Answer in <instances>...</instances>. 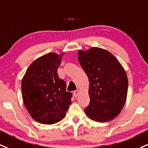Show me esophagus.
<instances>
[{
	"instance_id": "obj_1",
	"label": "esophagus",
	"mask_w": 148,
	"mask_h": 148,
	"mask_svg": "<svg viewBox=\"0 0 148 148\" xmlns=\"http://www.w3.org/2000/svg\"><path fill=\"white\" fill-rule=\"evenodd\" d=\"M79 93H80L79 90H75V91L74 92V96L75 97H77L78 95H79Z\"/></svg>"
}]
</instances>
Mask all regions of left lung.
I'll list each match as a JSON object with an SVG mask.
<instances>
[{
    "label": "left lung",
    "mask_w": 148,
    "mask_h": 148,
    "mask_svg": "<svg viewBox=\"0 0 148 148\" xmlns=\"http://www.w3.org/2000/svg\"><path fill=\"white\" fill-rule=\"evenodd\" d=\"M78 58L90 81V102L85 114L97 122L112 120L127 98L128 81L123 67L114 55L99 47L80 50Z\"/></svg>",
    "instance_id": "8db88e82"
}]
</instances>
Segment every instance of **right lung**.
<instances>
[{
  "label": "right lung",
  "instance_id": "right-lung-1",
  "mask_svg": "<svg viewBox=\"0 0 148 148\" xmlns=\"http://www.w3.org/2000/svg\"><path fill=\"white\" fill-rule=\"evenodd\" d=\"M65 53H49L34 60L26 71L21 84L26 109L36 121L54 124L65 117L72 94L57 73Z\"/></svg>",
  "mask_w": 148,
  "mask_h": 148
}]
</instances>
